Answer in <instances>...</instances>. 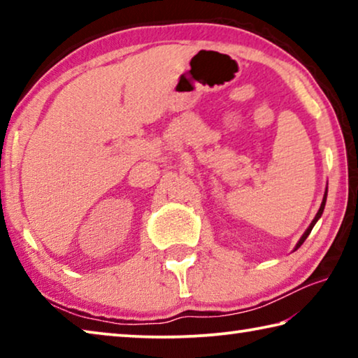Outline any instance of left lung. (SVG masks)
Masks as SVG:
<instances>
[{"label": "left lung", "mask_w": 358, "mask_h": 358, "mask_svg": "<svg viewBox=\"0 0 358 358\" xmlns=\"http://www.w3.org/2000/svg\"><path fill=\"white\" fill-rule=\"evenodd\" d=\"M325 202H327V189H325V194H324V199H322V203H320V208H319V211H317V215L314 216V220H313V222L310 224V227L306 229V232L301 235V238L299 240V243H296V246H295V250H299V248L303 245V241H305L306 238H308V235L311 234V230H313V227H314V224H316L317 221H319V217L322 216V213H324V208H325ZM294 250V251H295Z\"/></svg>", "instance_id": "8db88e82"}]
</instances>
